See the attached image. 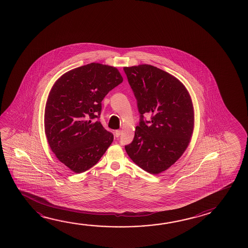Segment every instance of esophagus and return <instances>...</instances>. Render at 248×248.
Segmentation results:
<instances>
[{"label": "esophagus", "instance_id": "obj_1", "mask_svg": "<svg viewBox=\"0 0 248 248\" xmlns=\"http://www.w3.org/2000/svg\"><path fill=\"white\" fill-rule=\"evenodd\" d=\"M121 133H122V130H117L116 131H115V136L117 137V138H118L120 135H121Z\"/></svg>", "mask_w": 248, "mask_h": 248}]
</instances>
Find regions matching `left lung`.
I'll list each match as a JSON object with an SVG mask.
<instances>
[{"instance_id":"obj_1","label":"left lung","mask_w":248,"mask_h":248,"mask_svg":"<svg viewBox=\"0 0 248 248\" xmlns=\"http://www.w3.org/2000/svg\"><path fill=\"white\" fill-rule=\"evenodd\" d=\"M124 70L141 114L126 152L143 170L158 175L170 168L189 145L195 126L190 94L177 78L153 65L124 66ZM144 113L153 115L151 122L143 121Z\"/></svg>"}]
</instances>
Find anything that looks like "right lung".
Here are the masks:
<instances>
[{
	"instance_id": "1",
	"label": "right lung",
	"mask_w": 248,
	"mask_h": 248,
	"mask_svg": "<svg viewBox=\"0 0 248 248\" xmlns=\"http://www.w3.org/2000/svg\"><path fill=\"white\" fill-rule=\"evenodd\" d=\"M116 67L91 63L70 70L53 84L46 103L45 134L58 160L74 173L98 163L113 141L100 122L101 102L122 83Z\"/></svg>"
}]
</instances>
